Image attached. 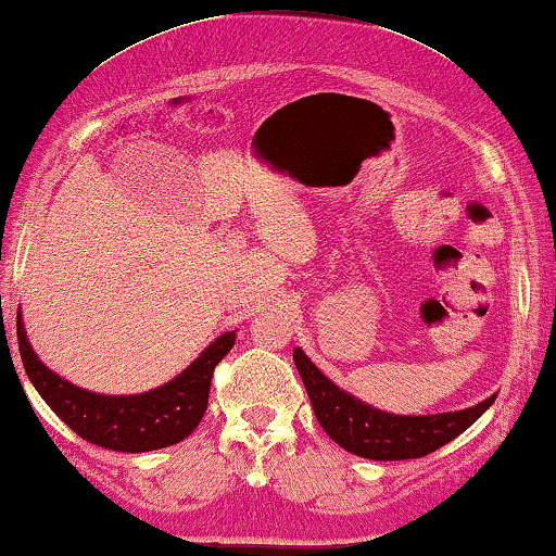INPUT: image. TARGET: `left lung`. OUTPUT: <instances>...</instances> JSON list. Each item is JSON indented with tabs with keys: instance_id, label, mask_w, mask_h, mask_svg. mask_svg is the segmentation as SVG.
Listing matches in <instances>:
<instances>
[{
	"instance_id": "left-lung-1",
	"label": "left lung",
	"mask_w": 556,
	"mask_h": 556,
	"mask_svg": "<svg viewBox=\"0 0 556 556\" xmlns=\"http://www.w3.org/2000/svg\"><path fill=\"white\" fill-rule=\"evenodd\" d=\"M293 358L323 430L346 452L364 456V459H420L469 430L495 401V395H491L489 401L466 407V410L442 415H391L376 410L337 388L325 374H319V368L303 354V349H295Z\"/></svg>"
}]
</instances>
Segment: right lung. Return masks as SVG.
<instances>
[{"mask_svg":"<svg viewBox=\"0 0 556 556\" xmlns=\"http://www.w3.org/2000/svg\"><path fill=\"white\" fill-rule=\"evenodd\" d=\"M18 354L28 378L48 407L71 430L114 452H153L178 444L200 425L210 401L214 368L229 354L237 332H227L204 349L170 383L141 395H97L58 378L28 346L22 315H16Z\"/></svg>","mask_w":556,"mask_h":556,"instance_id":"obj_1","label":"right lung"}]
</instances>
